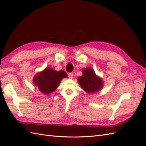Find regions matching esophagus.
I'll return each instance as SVG.
<instances>
[{
  "label": "esophagus",
  "instance_id": "1",
  "mask_svg": "<svg viewBox=\"0 0 146 146\" xmlns=\"http://www.w3.org/2000/svg\"><path fill=\"white\" fill-rule=\"evenodd\" d=\"M68 77H69V78H73V77H74L73 73H69L68 74Z\"/></svg>",
  "mask_w": 146,
  "mask_h": 146
}]
</instances>
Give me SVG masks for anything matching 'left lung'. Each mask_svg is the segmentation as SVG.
<instances>
[{
  "instance_id": "8db88e82",
  "label": "left lung",
  "mask_w": 146,
  "mask_h": 146,
  "mask_svg": "<svg viewBox=\"0 0 146 146\" xmlns=\"http://www.w3.org/2000/svg\"><path fill=\"white\" fill-rule=\"evenodd\" d=\"M83 75L78 78V82L82 89L88 93H94L101 90L103 86L102 78L97 76L94 70L87 68L82 70Z\"/></svg>"
}]
</instances>
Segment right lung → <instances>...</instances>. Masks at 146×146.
<instances>
[{"instance_id": "obj_1", "label": "right lung", "mask_w": 146, "mask_h": 146, "mask_svg": "<svg viewBox=\"0 0 146 146\" xmlns=\"http://www.w3.org/2000/svg\"><path fill=\"white\" fill-rule=\"evenodd\" d=\"M67 77V74L63 70L56 71L52 68H46L38 73L33 80L39 91L44 94H48L56 89L63 78Z\"/></svg>"}]
</instances>
